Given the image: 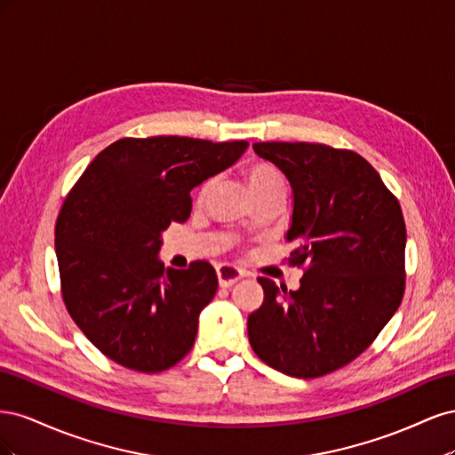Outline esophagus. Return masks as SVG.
<instances>
[{
  "mask_svg": "<svg viewBox=\"0 0 455 455\" xmlns=\"http://www.w3.org/2000/svg\"><path fill=\"white\" fill-rule=\"evenodd\" d=\"M216 275H218V283L222 288H229L231 284H235L239 279H243V271L233 266H220L216 269Z\"/></svg>",
  "mask_w": 455,
  "mask_h": 455,
  "instance_id": "esophagus-1",
  "label": "esophagus"
}]
</instances>
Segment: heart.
Returning <instances> with one entry per match:
<instances>
[{"mask_svg": "<svg viewBox=\"0 0 455 455\" xmlns=\"http://www.w3.org/2000/svg\"><path fill=\"white\" fill-rule=\"evenodd\" d=\"M244 176H246V182H249V188L254 194L256 201H264L271 196H284V191H286L284 176L277 167H273L271 163H266V161L252 163L251 167L246 169ZM211 186H212V180H206L199 186V189H197L199 203L204 201V197L209 196Z\"/></svg>", "mask_w": 455, "mask_h": 455, "instance_id": "1", "label": "heart"}]
</instances>
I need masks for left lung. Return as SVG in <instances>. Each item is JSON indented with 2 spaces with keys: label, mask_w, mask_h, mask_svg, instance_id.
<instances>
[{
  "label": "left lung",
  "mask_w": 455,
  "mask_h": 455,
  "mask_svg": "<svg viewBox=\"0 0 455 455\" xmlns=\"http://www.w3.org/2000/svg\"><path fill=\"white\" fill-rule=\"evenodd\" d=\"M288 178L294 209L288 264L306 266L298 291L259 277L264 304L249 315V341L271 368L321 378L355 361L404 296L406 226L396 197L351 149L256 142Z\"/></svg>",
  "instance_id": "1"
}]
</instances>
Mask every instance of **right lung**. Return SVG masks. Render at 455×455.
<instances>
[{"label":"right lung","mask_w":455,"mask_h":455,"mask_svg":"<svg viewBox=\"0 0 455 455\" xmlns=\"http://www.w3.org/2000/svg\"><path fill=\"white\" fill-rule=\"evenodd\" d=\"M246 148L188 136L121 139L91 161L64 199L54 228L62 299L108 359L156 374L194 347L216 271L203 259L164 269L161 233L186 222L189 191Z\"/></svg>","instance_id":"1"}]
</instances>
